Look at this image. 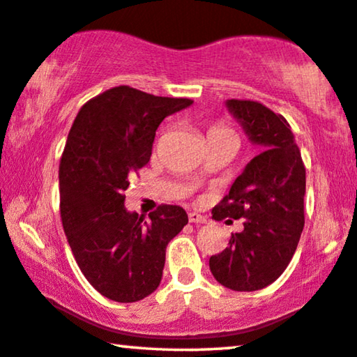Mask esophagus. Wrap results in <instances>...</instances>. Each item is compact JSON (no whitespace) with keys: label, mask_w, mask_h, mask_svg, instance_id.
<instances>
[{"label":"esophagus","mask_w":357,"mask_h":357,"mask_svg":"<svg viewBox=\"0 0 357 357\" xmlns=\"http://www.w3.org/2000/svg\"><path fill=\"white\" fill-rule=\"evenodd\" d=\"M188 220L191 223H196V225H201V223H207V218L202 215L199 212H190L188 213Z\"/></svg>","instance_id":"1"}]
</instances>
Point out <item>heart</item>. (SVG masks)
<instances>
[{"label": "heart", "mask_w": 357, "mask_h": 357, "mask_svg": "<svg viewBox=\"0 0 357 357\" xmlns=\"http://www.w3.org/2000/svg\"><path fill=\"white\" fill-rule=\"evenodd\" d=\"M207 137L209 139H217V137H229V139H236V134L233 132L231 129L227 128V126L223 124H217V126H212V128L209 129V134H207Z\"/></svg>", "instance_id": "heart-1"}]
</instances>
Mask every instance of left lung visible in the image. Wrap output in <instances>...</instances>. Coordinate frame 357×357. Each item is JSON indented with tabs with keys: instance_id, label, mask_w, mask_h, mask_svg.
<instances>
[{
	"instance_id": "obj_1",
	"label": "left lung",
	"mask_w": 357,
	"mask_h": 357,
	"mask_svg": "<svg viewBox=\"0 0 357 357\" xmlns=\"http://www.w3.org/2000/svg\"><path fill=\"white\" fill-rule=\"evenodd\" d=\"M252 144L261 153L213 207L212 218L243 222L228 248L212 255L209 268L222 286L252 292L281 276L297 250L305 225L306 172L290 124L254 100H227Z\"/></svg>"
}]
</instances>
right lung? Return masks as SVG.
I'll return each mask as SVG.
<instances>
[{"mask_svg":"<svg viewBox=\"0 0 357 357\" xmlns=\"http://www.w3.org/2000/svg\"><path fill=\"white\" fill-rule=\"evenodd\" d=\"M190 98L156 97L118 86L86 102L60 158V217L81 273L97 292L134 303L160 286L166 248L188 223L161 204L150 220L124 207L129 180L146 166L156 129Z\"/></svg>","mask_w":357,"mask_h":357,"instance_id":"obj_1","label":"right lung"}]
</instances>
